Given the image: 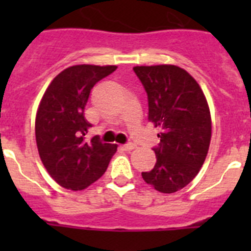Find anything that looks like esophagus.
I'll return each mask as SVG.
<instances>
[{"mask_svg":"<svg viewBox=\"0 0 251 251\" xmlns=\"http://www.w3.org/2000/svg\"><path fill=\"white\" fill-rule=\"evenodd\" d=\"M136 148V145H133V143H127V145L123 146L124 151H132Z\"/></svg>","mask_w":251,"mask_h":251,"instance_id":"esophagus-1","label":"esophagus"}]
</instances>
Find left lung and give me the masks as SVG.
Listing matches in <instances>:
<instances>
[{"label":"left lung","instance_id":"obj_1","mask_svg":"<svg viewBox=\"0 0 251 251\" xmlns=\"http://www.w3.org/2000/svg\"><path fill=\"white\" fill-rule=\"evenodd\" d=\"M147 93L148 121L158 127L157 162L142 177L163 194L176 192L199 174L211 139L207 101L191 75L175 65L136 66Z\"/></svg>","mask_w":251,"mask_h":251}]
</instances>
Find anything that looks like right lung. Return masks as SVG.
<instances>
[{"label": "right lung", "instance_id": "obj_1", "mask_svg": "<svg viewBox=\"0 0 251 251\" xmlns=\"http://www.w3.org/2000/svg\"><path fill=\"white\" fill-rule=\"evenodd\" d=\"M117 66L75 65L51 81L36 114L35 134L40 158L49 175L64 188L79 191L100 178L117 146L98 136L86 139L92 124L85 105L93 86Z\"/></svg>", "mask_w": 251, "mask_h": 251}]
</instances>
